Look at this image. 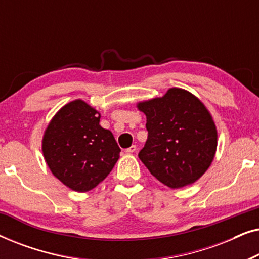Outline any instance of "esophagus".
I'll use <instances>...</instances> for the list:
<instances>
[{
	"label": "esophagus",
	"mask_w": 259,
	"mask_h": 259,
	"mask_svg": "<svg viewBox=\"0 0 259 259\" xmlns=\"http://www.w3.org/2000/svg\"><path fill=\"white\" fill-rule=\"evenodd\" d=\"M136 151H137L136 145H132V146H131V147L126 148V153H134V152H136Z\"/></svg>",
	"instance_id": "obj_1"
}]
</instances>
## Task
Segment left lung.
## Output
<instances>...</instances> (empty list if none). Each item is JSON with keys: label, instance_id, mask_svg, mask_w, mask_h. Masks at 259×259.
<instances>
[{"label": "left lung", "instance_id": "left-lung-1", "mask_svg": "<svg viewBox=\"0 0 259 259\" xmlns=\"http://www.w3.org/2000/svg\"><path fill=\"white\" fill-rule=\"evenodd\" d=\"M138 108L146 114L148 132L138 157L151 175L171 189L199 179L217 148V131L206 107L187 91L171 88Z\"/></svg>", "mask_w": 259, "mask_h": 259}]
</instances>
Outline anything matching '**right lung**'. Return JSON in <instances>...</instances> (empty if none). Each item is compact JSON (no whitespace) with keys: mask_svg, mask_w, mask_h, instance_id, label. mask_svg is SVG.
Instances as JSON below:
<instances>
[{"mask_svg":"<svg viewBox=\"0 0 259 259\" xmlns=\"http://www.w3.org/2000/svg\"><path fill=\"white\" fill-rule=\"evenodd\" d=\"M100 114L82 100L69 102L46 130L42 151L53 175L77 192H87L109 175L120 147Z\"/></svg>","mask_w":259,"mask_h":259,"instance_id":"1","label":"right lung"}]
</instances>
